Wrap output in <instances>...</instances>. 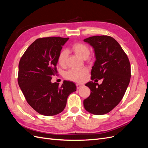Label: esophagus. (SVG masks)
<instances>
[{
	"instance_id": "obj_1",
	"label": "esophagus",
	"mask_w": 148,
	"mask_h": 148,
	"mask_svg": "<svg viewBox=\"0 0 148 148\" xmlns=\"http://www.w3.org/2000/svg\"><path fill=\"white\" fill-rule=\"evenodd\" d=\"M76 86H77V89H79V88H81L82 87H83V86H84V85L82 84L77 83V84H76Z\"/></svg>"
}]
</instances>
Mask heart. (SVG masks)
<instances>
[{"instance_id":"b5f03b06","label":"heart","mask_w":148,"mask_h":148,"mask_svg":"<svg viewBox=\"0 0 148 148\" xmlns=\"http://www.w3.org/2000/svg\"><path fill=\"white\" fill-rule=\"evenodd\" d=\"M72 50L76 55L82 58L83 59H86L90 54V50L89 47L84 44L80 42L74 43L71 46ZM68 57V51L66 50H62L58 56V62L60 65L64 66L66 64V61ZM88 73V70L86 69L70 70L65 73V78L73 82H81L84 77Z\"/></svg>"}]
</instances>
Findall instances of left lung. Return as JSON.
<instances>
[{"label":"left lung","instance_id":"8db88e82","mask_svg":"<svg viewBox=\"0 0 148 148\" xmlns=\"http://www.w3.org/2000/svg\"><path fill=\"white\" fill-rule=\"evenodd\" d=\"M83 41L93 47L95 53L91 79L103 80L101 84L96 82L85 84L90 89L91 94L83 101L84 107L91 114L104 115L122 99L130 81V64L127 54L113 38L95 36Z\"/></svg>","mask_w":148,"mask_h":148}]
</instances>
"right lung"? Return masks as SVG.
Segmentation results:
<instances>
[{
  "label": "right lung",
  "mask_w": 148,
  "mask_h": 148,
  "mask_svg": "<svg viewBox=\"0 0 148 148\" xmlns=\"http://www.w3.org/2000/svg\"><path fill=\"white\" fill-rule=\"evenodd\" d=\"M69 38H39L26 49L18 65V83L29 106L39 114L52 116L63 111L71 93L77 90L73 82L64 80L62 86L52 83L57 73L58 56Z\"/></svg>",
  "instance_id": "1"
}]
</instances>
